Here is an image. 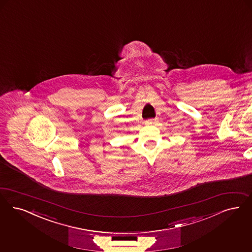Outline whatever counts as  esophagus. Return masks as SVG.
Here are the masks:
<instances>
[{"instance_id":"esophagus-1","label":"esophagus","mask_w":252,"mask_h":252,"mask_svg":"<svg viewBox=\"0 0 252 252\" xmlns=\"http://www.w3.org/2000/svg\"><path fill=\"white\" fill-rule=\"evenodd\" d=\"M157 123V119H149L145 121V125L146 126H152V125H155Z\"/></svg>"}]
</instances>
